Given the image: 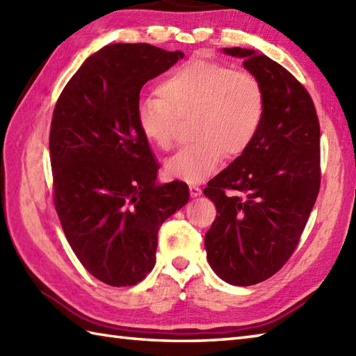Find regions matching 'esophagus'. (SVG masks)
<instances>
[{"instance_id": "obj_1", "label": "esophagus", "mask_w": 356, "mask_h": 356, "mask_svg": "<svg viewBox=\"0 0 356 356\" xmlns=\"http://www.w3.org/2000/svg\"><path fill=\"white\" fill-rule=\"evenodd\" d=\"M190 194H191V197H199V195L202 194V188L195 186V185H190Z\"/></svg>"}]
</instances>
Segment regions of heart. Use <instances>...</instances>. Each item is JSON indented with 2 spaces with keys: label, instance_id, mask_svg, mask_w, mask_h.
<instances>
[{
  "label": "heart",
  "instance_id": "b5f03b06",
  "mask_svg": "<svg viewBox=\"0 0 356 356\" xmlns=\"http://www.w3.org/2000/svg\"><path fill=\"white\" fill-rule=\"evenodd\" d=\"M156 97L136 110L139 130L159 149H170L176 119L193 115V143L165 163L172 180L200 184L220 165L223 154L238 157L251 147L263 122L266 97L261 82L248 72L203 58H193L168 72Z\"/></svg>",
  "mask_w": 356,
  "mask_h": 356
}]
</instances>
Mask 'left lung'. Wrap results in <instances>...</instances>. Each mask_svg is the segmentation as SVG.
Instances as JSON below:
<instances>
[{
  "label": "left lung",
  "mask_w": 356,
  "mask_h": 356,
  "mask_svg": "<svg viewBox=\"0 0 356 356\" xmlns=\"http://www.w3.org/2000/svg\"><path fill=\"white\" fill-rule=\"evenodd\" d=\"M223 53L243 59L266 107L251 147L203 190L217 208L205 249L223 282L251 286L274 275L298 245L320 191V124L311 96L284 67L252 49Z\"/></svg>",
  "instance_id": "1"
}]
</instances>
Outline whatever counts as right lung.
<instances>
[{
  "label": "right lung",
  "mask_w": 356,
  "mask_h": 356,
  "mask_svg": "<svg viewBox=\"0 0 356 356\" xmlns=\"http://www.w3.org/2000/svg\"><path fill=\"white\" fill-rule=\"evenodd\" d=\"M184 59L149 44H108L67 82L53 111L55 208L74 255L110 286L142 282L156 264L157 232L190 200L188 185L157 182L139 130L142 87Z\"/></svg>",
  "instance_id": "1"
}]
</instances>
